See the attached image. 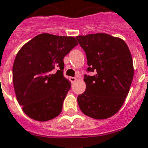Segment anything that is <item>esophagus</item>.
I'll return each instance as SVG.
<instances>
[{
	"instance_id": "obj_1",
	"label": "esophagus",
	"mask_w": 148,
	"mask_h": 148,
	"mask_svg": "<svg viewBox=\"0 0 148 148\" xmlns=\"http://www.w3.org/2000/svg\"><path fill=\"white\" fill-rule=\"evenodd\" d=\"M69 79H70V80H71V83H74V82H75L76 80H77V78L73 77H71Z\"/></svg>"
}]
</instances>
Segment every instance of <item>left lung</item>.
<instances>
[{
    "label": "left lung",
    "instance_id": "left-lung-1",
    "mask_svg": "<svg viewBox=\"0 0 148 148\" xmlns=\"http://www.w3.org/2000/svg\"><path fill=\"white\" fill-rule=\"evenodd\" d=\"M84 50L88 71L84 76L86 91L77 97L83 113L95 119L116 114L129 93L134 75L133 59L123 39L106 33L76 37Z\"/></svg>",
    "mask_w": 148,
    "mask_h": 148
}]
</instances>
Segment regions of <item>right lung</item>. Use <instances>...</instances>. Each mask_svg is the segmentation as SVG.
I'll return each instance as SVG.
<instances>
[{
  "label": "right lung",
  "instance_id": "add662e5",
  "mask_svg": "<svg viewBox=\"0 0 148 148\" xmlns=\"http://www.w3.org/2000/svg\"><path fill=\"white\" fill-rule=\"evenodd\" d=\"M77 45L74 37L42 33L19 50L12 81L18 102L30 119L47 121L60 114L71 88L63 59Z\"/></svg>",
  "mask_w": 148,
  "mask_h": 148
}]
</instances>
